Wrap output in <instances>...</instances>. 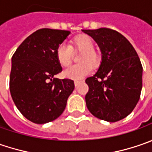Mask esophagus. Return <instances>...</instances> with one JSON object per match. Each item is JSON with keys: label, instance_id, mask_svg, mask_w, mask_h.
Wrapping results in <instances>:
<instances>
[{"label": "esophagus", "instance_id": "obj_1", "mask_svg": "<svg viewBox=\"0 0 152 152\" xmlns=\"http://www.w3.org/2000/svg\"><path fill=\"white\" fill-rule=\"evenodd\" d=\"M80 83H81V81H79V80H75V81H74V85H75V86H78V85H79Z\"/></svg>", "mask_w": 152, "mask_h": 152}]
</instances>
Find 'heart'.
I'll use <instances>...</instances> for the list:
<instances>
[{
  "label": "heart",
  "mask_w": 152,
  "mask_h": 152,
  "mask_svg": "<svg viewBox=\"0 0 152 152\" xmlns=\"http://www.w3.org/2000/svg\"><path fill=\"white\" fill-rule=\"evenodd\" d=\"M94 50V41L87 35H80L74 38L70 46L65 44L60 45L56 50V58L62 67H67L70 65L73 52H80L77 60L79 64L66 69L63 72L64 77L70 79H82L91 73V67H98L100 57Z\"/></svg>",
  "instance_id": "obj_1"
}]
</instances>
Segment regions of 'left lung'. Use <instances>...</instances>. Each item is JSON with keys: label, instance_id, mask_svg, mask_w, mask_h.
<instances>
[{"label": "left lung", "instance_id": "1", "mask_svg": "<svg viewBox=\"0 0 152 152\" xmlns=\"http://www.w3.org/2000/svg\"><path fill=\"white\" fill-rule=\"evenodd\" d=\"M96 41L102 62L95 75L85 82L88 110L97 118L117 122L132 113L140 100L143 68L133 45L111 28L82 29Z\"/></svg>", "mask_w": 152, "mask_h": 152}]
</instances>
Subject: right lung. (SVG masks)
Segmentation results:
<instances>
[{"label":"right lung","instance_id":"add662e5","mask_svg":"<svg viewBox=\"0 0 152 152\" xmlns=\"http://www.w3.org/2000/svg\"><path fill=\"white\" fill-rule=\"evenodd\" d=\"M69 34L67 30L39 29L12 57L11 96L21 113L34 124H46L61 116L74 90L73 80L54 78L62 70L56 50Z\"/></svg>","mask_w":152,"mask_h":152}]
</instances>
